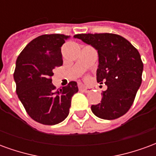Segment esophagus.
I'll return each mask as SVG.
<instances>
[{
	"instance_id": "34e87169",
	"label": "esophagus",
	"mask_w": 156,
	"mask_h": 156,
	"mask_svg": "<svg viewBox=\"0 0 156 156\" xmlns=\"http://www.w3.org/2000/svg\"><path fill=\"white\" fill-rule=\"evenodd\" d=\"M79 90H80V91L84 92V93H89V92L91 91V88H88V87H85L83 85H81V86L79 87Z\"/></svg>"
}]
</instances>
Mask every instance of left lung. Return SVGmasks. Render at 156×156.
Returning a JSON list of instances; mask_svg holds the SVG:
<instances>
[{
	"label": "left lung",
	"mask_w": 156,
	"mask_h": 156,
	"mask_svg": "<svg viewBox=\"0 0 156 156\" xmlns=\"http://www.w3.org/2000/svg\"><path fill=\"white\" fill-rule=\"evenodd\" d=\"M75 38L98 51L97 82L107 85L101 103L92 105V112L104 119L125 115L134 103L142 81L143 62L140 52L126 39L113 33L77 34Z\"/></svg>",
	"instance_id": "obj_1"
}]
</instances>
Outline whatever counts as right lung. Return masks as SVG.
<instances>
[{
    "instance_id": "add662e5",
    "label": "right lung",
    "mask_w": 156,
    "mask_h": 156,
    "mask_svg": "<svg viewBox=\"0 0 156 156\" xmlns=\"http://www.w3.org/2000/svg\"><path fill=\"white\" fill-rule=\"evenodd\" d=\"M69 36L45 34L27 45L16 59L14 80L16 94L33 120L53 125L68 117L73 95L78 91L74 81L56 90L52 70L62 65L61 48Z\"/></svg>"
}]
</instances>
